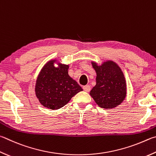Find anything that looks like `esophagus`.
<instances>
[{
  "label": "esophagus",
  "mask_w": 156,
  "mask_h": 156,
  "mask_svg": "<svg viewBox=\"0 0 156 156\" xmlns=\"http://www.w3.org/2000/svg\"><path fill=\"white\" fill-rule=\"evenodd\" d=\"M83 89L84 91L89 92L90 90V87L89 85V84H87V85H85V86H83Z\"/></svg>",
  "instance_id": "34e87169"
}]
</instances>
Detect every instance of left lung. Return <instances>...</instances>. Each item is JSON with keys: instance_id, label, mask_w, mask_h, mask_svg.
I'll list each match as a JSON object with an SVG mask.
<instances>
[{"instance_id": "left-lung-1", "label": "left lung", "mask_w": 156, "mask_h": 156, "mask_svg": "<svg viewBox=\"0 0 156 156\" xmlns=\"http://www.w3.org/2000/svg\"><path fill=\"white\" fill-rule=\"evenodd\" d=\"M91 64L97 76L90 95L102 108L111 109L120 105L127 94L126 80L120 67L110 60L101 65L92 61Z\"/></svg>"}]
</instances>
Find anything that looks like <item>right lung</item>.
Masks as SVG:
<instances>
[{"instance_id": "1", "label": "right lung", "mask_w": 156, "mask_h": 156, "mask_svg": "<svg viewBox=\"0 0 156 156\" xmlns=\"http://www.w3.org/2000/svg\"><path fill=\"white\" fill-rule=\"evenodd\" d=\"M56 63L58 67L54 66ZM69 65L52 59L44 65L37 78L35 91L42 106L57 110L69 102L72 97L83 90L68 74Z\"/></svg>"}]
</instances>
